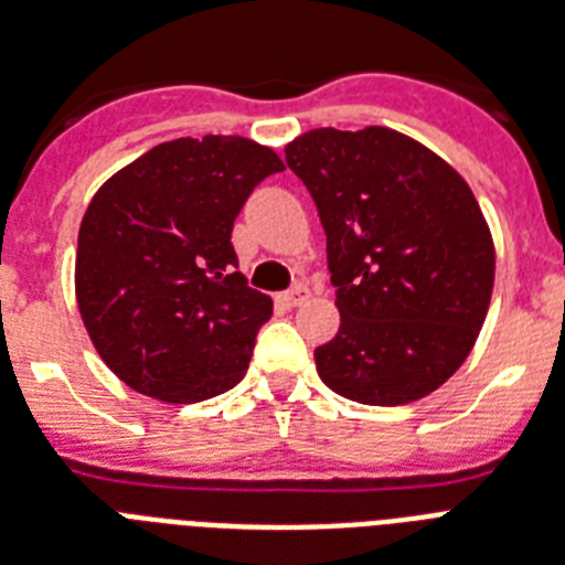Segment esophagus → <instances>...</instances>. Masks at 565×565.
<instances>
[{
    "label": "esophagus",
    "mask_w": 565,
    "mask_h": 565,
    "mask_svg": "<svg viewBox=\"0 0 565 565\" xmlns=\"http://www.w3.org/2000/svg\"><path fill=\"white\" fill-rule=\"evenodd\" d=\"M306 294H309V288L302 286V282H294L288 291L279 294V302H282V306H288V309H294V306H300V302L306 300Z\"/></svg>",
    "instance_id": "esophagus-1"
}]
</instances>
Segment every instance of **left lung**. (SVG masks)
<instances>
[{
	"label": "left lung",
	"instance_id": "left-lung-1",
	"mask_svg": "<svg viewBox=\"0 0 565 565\" xmlns=\"http://www.w3.org/2000/svg\"><path fill=\"white\" fill-rule=\"evenodd\" d=\"M326 231L340 329L315 349L338 395L398 407L430 395L477 343L493 242L459 172L386 126L311 129L286 147Z\"/></svg>",
	"mask_w": 565,
	"mask_h": 565
}]
</instances>
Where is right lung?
Returning <instances> with one entry per match:
<instances>
[{"label": "right lung", "instance_id": "1", "mask_svg": "<svg viewBox=\"0 0 565 565\" xmlns=\"http://www.w3.org/2000/svg\"><path fill=\"white\" fill-rule=\"evenodd\" d=\"M274 149L236 135L158 143L97 190L77 236V306L115 375L195 404L236 386L271 297L242 277L233 222Z\"/></svg>", "mask_w": 565, "mask_h": 565}]
</instances>
